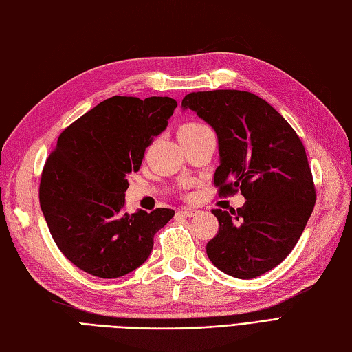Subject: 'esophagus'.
<instances>
[{"label":"esophagus","instance_id":"esophagus-1","mask_svg":"<svg viewBox=\"0 0 352 352\" xmlns=\"http://www.w3.org/2000/svg\"><path fill=\"white\" fill-rule=\"evenodd\" d=\"M179 215H182V217H186V218H191V217H194L195 213H197V210H194V209H191V208H182V209H179Z\"/></svg>","mask_w":352,"mask_h":352}]
</instances>
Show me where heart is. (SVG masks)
<instances>
[{
	"label": "heart",
	"mask_w": 352,
	"mask_h": 352,
	"mask_svg": "<svg viewBox=\"0 0 352 352\" xmlns=\"http://www.w3.org/2000/svg\"><path fill=\"white\" fill-rule=\"evenodd\" d=\"M204 128H208V126H204L201 124H186L181 128V131H179V133H194V131L204 130Z\"/></svg>",
	"instance_id": "b5f03b06"
}]
</instances>
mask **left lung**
<instances>
[{
  "label": "left lung",
  "instance_id": "8db88e82",
  "mask_svg": "<svg viewBox=\"0 0 352 352\" xmlns=\"http://www.w3.org/2000/svg\"><path fill=\"white\" fill-rule=\"evenodd\" d=\"M192 110L218 135L219 194L246 199L231 213L213 209L218 234L206 246L221 272L252 279L276 267L298 242L315 206L306 151L296 131L267 101L236 89L191 92Z\"/></svg>",
  "mask_w": 352,
  "mask_h": 352
}]
</instances>
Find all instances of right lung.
Returning a JSON list of instances; mask_svg holds the SVG:
<instances>
[{"label": "right lung", "instance_id": "obj_1", "mask_svg": "<svg viewBox=\"0 0 352 352\" xmlns=\"http://www.w3.org/2000/svg\"><path fill=\"white\" fill-rule=\"evenodd\" d=\"M170 97L101 101L61 133L40 182V206L56 246L89 275L124 276L148 260L153 236L175 210L124 212L128 176L166 130Z\"/></svg>", "mask_w": 352, "mask_h": 352}]
</instances>
